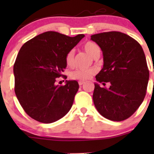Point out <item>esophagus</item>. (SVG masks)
<instances>
[{
    "label": "esophagus",
    "mask_w": 154,
    "mask_h": 154,
    "mask_svg": "<svg viewBox=\"0 0 154 154\" xmlns=\"http://www.w3.org/2000/svg\"><path fill=\"white\" fill-rule=\"evenodd\" d=\"M78 83H79V85H82L85 83V82H84V81H79Z\"/></svg>",
    "instance_id": "34e87169"
}]
</instances>
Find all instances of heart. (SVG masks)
Wrapping results in <instances>:
<instances>
[{"instance_id": "obj_1", "label": "heart", "mask_w": 154, "mask_h": 154, "mask_svg": "<svg viewBox=\"0 0 154 154\" xmlns=\"http://www.w3.org/2000/svg\"><path fill=\"white\" fill-rule=\"evenodd\" d=\"M83 48L85 51L88 55L91 57H94L98 53L100 52V48L97 44L93 42H87L83 45ZM65 61L67 66H72L74 63V51H70L66 54L65 57ZM96 73L95 69H80L72 72L71 74V77L74 79H78V80H87L90 79L93 75Z\"/></svg>"}]
</instances>
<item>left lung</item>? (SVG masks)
I'll list each match as a JSON object with an SVG mask.
<instances>
[{"label":"left lung","instance_id":"obj_1","mask_svg":"<svg viewBox=\"0 0 154 154\" xmlns=\"http://www.w3.org/2000/svg\"><path fill=\"white\" fill-rule=\"evenodd\" d=\"M103 52V66L95 76L93 103L100 114L120 122L131 116L143 101L149 71L142 47L129 35L108 32L91 35Z\"/></svg>","mask_w":154,"mask_h":154}]
</instances>
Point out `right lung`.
Listing matches in <instances>:
<instances>
[{
  "label": "right lung",
  "instance_id": "1",
  "mask_svg": "<svg viewBox=\"0 0 154 154\" xmlns=\"http://www.w3.org/2000/svg\"><path fill=\"white\" fill-rule=\"evenodd\" d=\"M84 37L83 34L69 37L48 31L21 48L14 65V91L19 103L31 118L52 123L71 109L78 82L66 80L65 85L60 86L56 84V78L63 76L66 54Z\"/></svg>",
  "mask_w": 154,
  "mask_h": 154
}]
</instances>
